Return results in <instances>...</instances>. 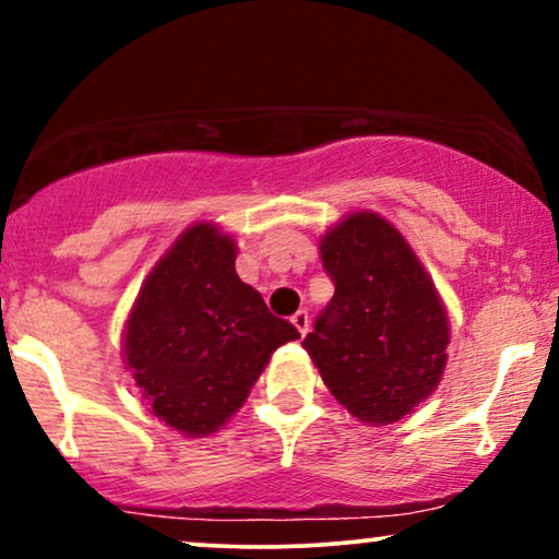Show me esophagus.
<instances>
[{"label":"esophagus","instance_id":"34e87169","mask_svg":"<svg viewBox=\"0 0 559 559\" xmlns=\"http://www.w3.org/2000/svg\"><path fill=\"white\" fill-rule=\"evenodd\" d=\"M293 325L297 328V333L300 335H305L310 331V316H308V310H297L295 316H293Z\"/></svg>","mask_w":559,"mask_h":559}]
</instances>
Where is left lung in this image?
Instances as JSON below:
<instances>
[{"instance_id": "left-lung-1", "label": "left lung", "mask_w": 559, "mask_h": 559, "mask_svg": "<svg viewBox=\"0 0 559 559\" xmlns=\"http://www.w3.org/2000/svg\"><path fill=\"white\" fill-rule=\"evenodd\" d=\"M320 257L335 293L302 346L350 415L392 425L438 386L445 308L407 241L377 213L341 221Z\"/></svg>"}]
</instances>
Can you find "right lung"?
<instances>
[{
    "label": "right lung",
    "mask_w": 559,
    "mask_h": 559,
    "mask_svg": "<svg viewBox=\"0 0 559 559\" xmlns=\"http://www.w3.org/2000/svg\"><path fill=\"white\" fill-rule=\"evenodd\" d=\"M231 236L198 224L144 282L127 320L124 356L157 419L178 432H216L247 400L270 356L300 338L236 274Z\"/></svg>",
    "instance_id": "1"
}]
</instances>
